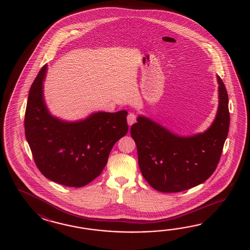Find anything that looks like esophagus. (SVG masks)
Listing matches in <instances>:
<instances>
[{"label":"esophagus","instance_id":"34e87169","mask_svg":"<svg viewBox=\"0 0 250 250\" xmlns=\"http://www.w3.org/2000/svg\"><path fill=\"white\" fill-rule=\"evenodd\" d=\"M127 121L128 125H132V124H134V123L137 122V116H136V114L133 113V112H129L128 115H127Z\"/></svg>","mask_w":250,"mask_h":250}]
</instances>
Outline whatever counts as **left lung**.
Here are the masks:
<instances>
[{"mask_svg":"<svg viewBox=\"0 0 250 250\" xmlns=\"http://www.w3.org/2000/svg\"><path fill=\"white\" fill-rule=\"evenodd\" d=\"M217 81V112L206 131L179 136L143 115L131 126L139 168L154 189L184 191L205 182L216 169L229 126L228 94L218 75Z\"/></svg>","mask_w":250,"mask_h":250,"instance_id":"1","label":"left lung"}]
</instances>
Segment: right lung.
<instances>
[{"instance_id":"add662e5","label":"right lung","mask_w":250,"mask_h":250,"mask_svg":"<svg viewBox=\"0 0 250 250\" xmlns=\"http://www.w3.org/2000/svg\"><path fill=\"white\" fill-rule=\"evenodd\" d=\"M44 65L30 87L25 134L42 175L64 186L80 188L101 174L112 146L127 132V111L97 112L67 122L49 112L43 98Z\"/></svg>"}]
</instances>
